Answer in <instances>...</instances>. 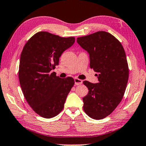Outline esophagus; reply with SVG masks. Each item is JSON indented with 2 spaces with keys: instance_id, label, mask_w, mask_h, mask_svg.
Wrapping results in <instances>:
<instances>
[{
  "instance_id": "1",
  "label": "esophagus",
  "mask_w": 146,
  "mask_h": 146,
  "mask_svg": "<svg viewBox=\"0 0 146 146\" xmlns=\"http://www.w3.org/2000/svg\"><path fill=\"white\" fill-rule=\"evenodd\" d=\"M74 82H75V85L78 86L80 85V84H82V80L78 79V78H74Z\"/></svg>"
}]
</instances>
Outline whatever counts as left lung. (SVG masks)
Instances as JSON below:
<instances>
[{
	"label": "left lung",
	"instance_id": "8db88e82",
	"mask_svg": "<svg viewBox=\"0 0 146 146\" xmlns=\"http://www.w3.org/2000/svg\"><path fill=\"white\" fill-rule=\"evenodd\" d=\"M77 43L90 55V68L96 72L98 83L84 81L88 94L83 98L85 113L94 119L109 115L121 101L129 70L124 48L117 39L100 31L77 38Z\"/></svg>",
	"mask_w": 146,
	"mask_h": 146
}]
</instances>
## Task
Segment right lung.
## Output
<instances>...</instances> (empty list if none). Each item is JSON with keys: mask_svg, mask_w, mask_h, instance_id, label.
Segmentation results:
<instances>
[{"mask_svg": "<svg viewBox=\"0 0 146 146\" xmlns=\"http://www.w3.org/2000/svg\"><path fill=\"white\" fill-rule=\"evenodd\" d=\"M74 42V37L40 31L23 48L18 72L20 86L27 102L42 117L50 119L62 111L74 84L72 78L62 79L51 72L58 64L62 52Z\"/></svg>", "mask_w": 146, "mask_h": 146, "instance_id": "add662e5", "label": "right lung"}]
</instances>
